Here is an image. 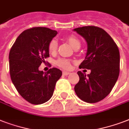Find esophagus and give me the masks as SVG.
I'll use <instances>...</instances> for the list:
<instances>
[{"mask_svg":"<svg viewBox=\"0 0 129 129\" xmlns=\"http://www.w3.org/2000/svg\"><path fill=\"white\" fill-rule=\"evenodd\" d=\"M70 74V72H63V75H64V76H68Z\"/></svg>","mask_w":129,"mask_h":129,"instance_id":"34e87169","label":"esophagus"}]
</instances>
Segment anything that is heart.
Segmentation results:
<instances>
[{
  "label": "heart",
  "mask_w": 129,
  "mask_h": 129,
  "mask_svg": "<svg viewBox=\"0 0 129 129\" xmlns=\"http://www.w3.org/2000/svg\"><path fill=\"white\" fill-rule=\"evenodd\" d=\"M67 39H68L69 43L70 44V45L73 48H74L75 47H76L78 45H80V41H79L78 39L74 36H72V35L69 36ZM57 45H58V43H57V41L55 39L51 40L49 44V51L50 53H52L55 52L57 49ZM56 63L58 66L64 69H69L71 66L70 61L68 60V59H59L57 60Z\"/></svg>",
  "instance_id": "heart-1"
}]
</instances>
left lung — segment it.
<instances>
[{
	"mask_svg": "<svg viewBox=\"0 0 129 129\" xmlns=\"http://www.w3.org/2000/svg\"><path fill=\"white\" fill-rule=\"evenodd\" d=\"M86 40L87 52L79 68L90 70L87 76L78 72L80 78L74 90L81 100L95 103L103 100L111 92L118 80L120 53L112 37L100 27L85 26L74 29Z\"/></svg>",
	"mask_w": 129,
	"mask_h": 129,
	"instance_id": "1",
	"label": "left lung"
}]
</instances>
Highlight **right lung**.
<instances>
[{"instance_id": "obj_1", "label": "right lung", "mask_w": 129, "mask_h": 129, "mask_svg": "<svg viewBox=\"0 0 129 129\" xmlns=\"http://www.w3.org/2000/svg\"><path fill=\"white\" fill-rule=\"evenodd\" d=\"M57 34L46 27L27 29L17 37L9 53V70L12 82L20 95L33 104H43L53 96L62 72L55 68L46 73L39 70L49 57V44Z\"/></svg>"}]
</instances>
